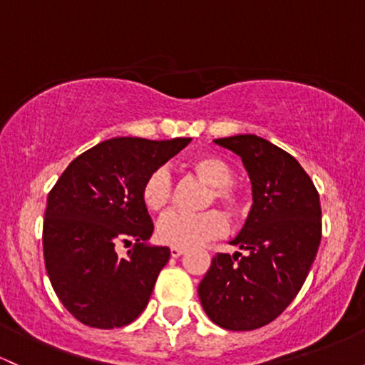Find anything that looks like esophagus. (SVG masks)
<instances>
[{"mask_svg":"<svg viewBox=\"0 0 365 365\" xmlns=\"http://www.w3.org/2000/svg\"><path fill=\"white\" fill-rule=\"evenodd\" d=\"M183 253H185V247H171L170 250L171 258H178V256H182Z\"/></svg>","mask_w":365,"mask_h":365,"instance_id":"obj_1","label":"esophagus"}]
</instances>
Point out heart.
Instances as JSON below:
<instances>
[{
  "label": "heart",
  "instance_id": "heart-1",
  "mask_svg": "<svg viewBox=\"0 0 365 365\" xmlns=\"http://www.w3.org/2000/svg\"><path fill=\"white\" fill-rule=\"evenodd\" d=\"M192 171L210 185L204 207L222 204L234 218H241L247 211V197L244 190L234 182V168L225 159L215 154H202L190 163ZM175 197V180L168 168H155L147 176L142 187V199L150 211H163ZM228 222L218 210L202 213H182L170 211L161 216L155 225V237L159 242L171 247H192L227 232Z\"/></svg>",
  "mask_w": 365,
  "mask_h": 365
}]
</instances>
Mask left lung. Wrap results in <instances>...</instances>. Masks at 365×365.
I'll list each match as a JSON object with an SVG mask.
<instances>
[{"label": "left lung", "instance_id": "obj_1", "mask_svg": "<svg viewBox=\"0 0 365 365\" xmlns=\"http://www.w3.org/2000/svg\"><path fill=\"white\" fill-rule=\"evenodd\" d=\"M215 143L241 155L255 202L232 241L246 255H216L199 299L223 329H258L289 307L310 272L322 237L319 192L302 164L265 138L235 135Z\"/></svg>", "mask_w": 365, "mask_h": 365}]
</instances>
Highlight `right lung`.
<instances>
[{"label": "right lung", "instance_id": "add662e5", "mask_svg": "<svg viewBox=\"0 0 365 365\" xmlns=\"http://www.w3.org/2000/svg\"><path fill=\"white\" fill-rule=\"evenodd\" d=\"M189 142L106 140L78 155L48 194L43 223L48 277L62 305L85 326L123 327L149 303L170 250L145 244L154 223L142 187ZM131 240L134 247L121 259L115 246Z\"/></svg>", "mask_w": 365, "mask_h": 365}]
</instances>
